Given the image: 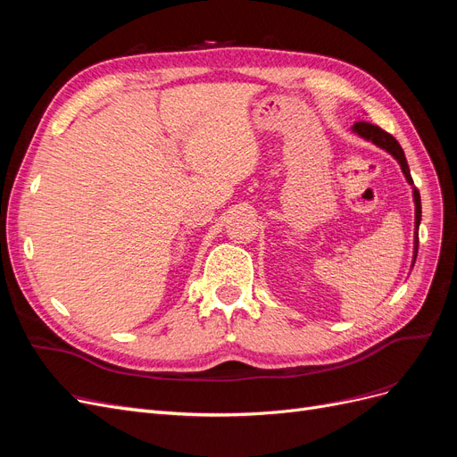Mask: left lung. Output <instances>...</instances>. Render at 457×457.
I'll use <instances>...</instances> for the list:
<instances>
[{
	"instance_id": "obj_1",
	"label": "left lung",
	"mask_w": 457,
	"mask_h": 457,
	"mask_svg": "<svg viewBox=\"0 0 457 457\" xmlns=\"http://www.w3.org/2000/svg\"><path fill=\"white\" fill-rule=\"evenodd\" d=\"M353 129L361 137H364V139L371 141L373 145H378V146L385 148L386 152H391V154L398 160L400 168H403V173L406 175L408 183L413 185V179L410 175V168H408V162H406V156H404V150H403V146L398 145V141L395 139L393 135H389L386 131H383L381 128L373 126V123L364 121V120L356 121ZM413 202H416V238H413V242H416V252H413V257H418V245H420L418 228H420V220H421V198H420V190L418 188H413Z\"/></svg>"
}]
</instances>
